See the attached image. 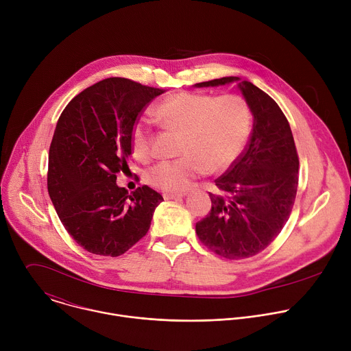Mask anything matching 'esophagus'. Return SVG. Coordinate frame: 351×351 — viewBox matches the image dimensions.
Returning <instances> with one entry per match:
<instances>
[{"label": "esophagus", "instance_id": "obj_1", "mask_svg": "<svg viewBox=\"0 0 351 351\" xmlns=\"http://www.w3.org/2000/svg\"><path fill=\"white\" fill-rule=\"evenodd\" d=\"M184 195H186V193H164L165 199H179Z\"/></svg>", "mask_w": 351, "mask_h": 351}]
</instances>
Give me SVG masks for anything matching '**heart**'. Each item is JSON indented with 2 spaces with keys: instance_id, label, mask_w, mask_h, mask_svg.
Here are the masks:
<instances>
[{
  "instance_id": "1",
  "label": "heart",
  "mask_w": 351,
  "mask_h": 351,
  "mask_svg": "<svg viewBox=\"0 0 351 351\" xmlns=\"http://www.w3.org/2000/svg\"><path fill=\"white\" fill-rule=\"evenodd\" d=\"M162 123L182 132L176 160L161 161L145 172V182L167 193H182L204 175L228 169L240 156L252 128V108L237 94L211 95L178 91L156 107ZM130 149L138 161L154 157L152 123L138 117L129 134Z\"/></svg>"
}]
</instances>
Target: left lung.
Returning <instances> with one entry per match:
<instances>
[{
	"label": "left lung",
	"instance_id": "1",
	"mask_svg": "<svg viewBox=\"0 0 351 351\" xmlns=\"http://www.w3.org/2000/svg\"><path fill=\"white\" fill-rule=\"evenodd\" d=\"M236 80L229 76L195 86ZM239 88L254 115L252 136L215 180L218 193H210L211 211L195 223L199 241L226 260L253 257L278 237L291 214L298 184V156L285 114L253 83L243 80Z\"/></svg>",
	"mask_w": 351,
	"mask_h": 351
}]
</instances>
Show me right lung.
<instances>
[{"instance_id":"1","label":"right lung","mask_w":351,"mask_h":351,"mask_svg":"<svg viewBox=\"0 0 351 351\" xmlns=\"http://www.w3.org/2000/svg\"><path fill=\"white\" fill-rule=\"evenodd\" d=\"M162 93L110 77L79 93L58 119L49 145L48 194L66 232L88 253H126L147 234L164 202L145 184L130 194L117 184V173L129 171L130 128Z\"/></svg>"}]
</instances>
